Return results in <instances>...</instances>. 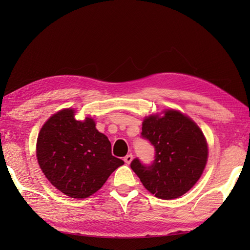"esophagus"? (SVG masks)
<instances>
[{"instance_id": "esophagus-1", "label": "esophagus", "mask_w": 250, "mask_h": 250, "mask_svg": "<svg viewBox=\"0 0 250 250\" xmlns=\"http://www.w3.org/2000/svg\"><path fill=\"white\" fill-rule=\"evenodd\" d=\"M125 162L126 163V164H130L131 163V161L133 160V155H132V153H130V155H126L125 157Z\"/></svg>"}]
</instances>
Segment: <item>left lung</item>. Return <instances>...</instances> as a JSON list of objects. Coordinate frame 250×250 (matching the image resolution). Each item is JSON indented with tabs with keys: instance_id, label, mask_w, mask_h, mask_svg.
I'll return each mask as SVG.
<instances>
[{
	"instance_id": "1",
	"label": "left lung",
	"mask_w": 250,
	"mask_h": 250,
	"mask_svg": "<svg viewBox=\"0 0 250 250\" xmlns=\"http://www.w3.org/2000/svg\"><path fill=\"white\" fill-rule=\"evenodd\" d=\"M142 137L155 147L149 166L135 158L131 168L144 187L157 198L176 199L193 187L206 166L208 149L203 132L180 111L151 115L143 121Z\"/></svg>"
}]
</instances>
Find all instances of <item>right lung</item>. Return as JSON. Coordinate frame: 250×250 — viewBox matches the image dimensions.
Masks as SVG:
<instances>
[{
	"instance_id": "obj_1",
	"label": "right lung",
	"mask_w": 250,
	"mask_h": 250,
	"mask_svg": "<svg viewBox=\"0 0 250 250\" xmlns=\"http://www.w3.org/2000/svg\"><path fill=\"white\" fill-rule=\"evenodd\" d=\"M36 156L47 179L62 193L84 199L97 192L125 162L111 155L107 136L87 117L74 118V109L52 115L41 129Z\"/></svg>"
}]
</instances>
